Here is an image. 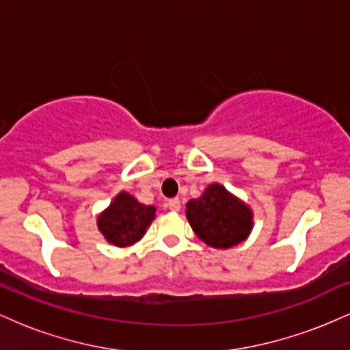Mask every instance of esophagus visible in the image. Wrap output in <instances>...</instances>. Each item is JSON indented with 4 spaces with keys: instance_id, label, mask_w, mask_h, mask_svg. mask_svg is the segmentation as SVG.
<instances>
[{
    "instance_id": "esophagus-1",
    "label": "esophagus",
    "mask_w": 350,
    "mask_h": 350,
    "mask_svg": "<svg viewBox=\"0 0 350 350\" xmlns=\"http://www.w3.org/2000/svg\"><path fill=\"white\" fill-rule=\"evenodd\" d=\"M167 207H170V211H172V212H179L180 211V200L178 198L170 199L167 200Z\"/></svg>"
}]
</instances>
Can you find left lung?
<instances>
[{
	"label": "left lung",
	"instance_id": "left-lung-1",
	"mask_svg": "<svg viewBox=\"0 0 350 350\" xmlns=\"http://www.w3.org/2000/svg\"><path fill=\"white\" fill-rule=\"evenodd\" d=\"M186 217L194 234L212 248H230L252 234L253 211L248 204L212 183L198 199L186 204Z\"/></svg>",
	"mask_w": 350,
	"mask_h": 350
}]
</instances>
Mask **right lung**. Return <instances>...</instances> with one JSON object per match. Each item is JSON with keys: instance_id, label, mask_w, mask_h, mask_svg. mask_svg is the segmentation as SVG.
I'll return each mask as SVG.
<instances>
[{"instance_id": "1", "label": "right lung", "mask_w": 350, "mask_h": 350, "mask_svg": "<svg viewBox=\"0 0 350 350\" xmlns=\"http://www.w3.org/2000/svg\"><path fill=\"white\" fill-rule=\"evenodd\" d=\"M156 219V207L142 204L130 192H118L105 211L97 217L100 234L118 248L130 247L143 239Z\"/></svg>"}]
</instances>
